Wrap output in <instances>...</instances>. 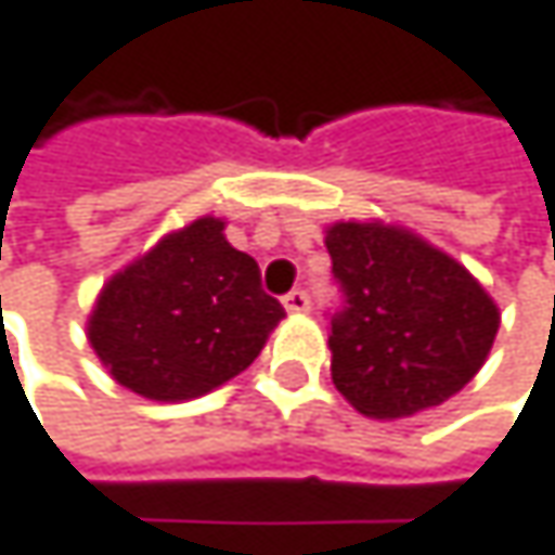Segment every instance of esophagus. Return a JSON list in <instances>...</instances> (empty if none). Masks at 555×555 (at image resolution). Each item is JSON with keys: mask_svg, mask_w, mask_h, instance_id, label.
Wrapping results in <instances>:
<instances>
[{"mask_svg": "<svg viewBox=\"0 0 555 555\" xmlns=\"http://www.w3.org/2000/svg\"><path fill=\"white\" fill-rule=\"evenodd\" d=\"M283 306H286L289 315H302V312H309V296H306L302 289H293V293L283 299Z\"/></svg>", "mask_w": 555, "mask_h": 555, "instance_id": "obj_1", "label": "esophagus"}]
</instances>
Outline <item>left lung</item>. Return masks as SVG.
I'll return each mask as SVG.
<instances>
[{
  "label": "left lung",
  "mask_w": 555,
  "mask_h": 555,
  "mask_svg": "<svg viewBox=\"0 0 555 555\" xmlns=\"http://www.w3.org/2000/svg\"><path fill=\"white\" fill-rule=\"evenodd\" d=\"M325 246L345 289L332 380L358 413L416 416L485 367L501 309L455 256L387 220H335Z\"/></svg>",
  "instance_id": "8db88e82"
}]
</instances>
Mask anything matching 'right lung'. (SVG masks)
Returning <instances> with one entry per match:
<instances>
[{"instance_id": "obj_1", "label": "right lung", "mask_w": 555, "mask_h": 555, "mask_svg": "<svg viewBox=\"0 0 555 555\" xmlns=\"http://www.w3.org/2000/svg\"><path fill=\"white\" fill-rule=\"evenodd\" d=\"M223 227L204 214L103 283L87 341L119 387L152 403L197 400L246 371L286 319Z\"/></svg>"}]
</instances>
